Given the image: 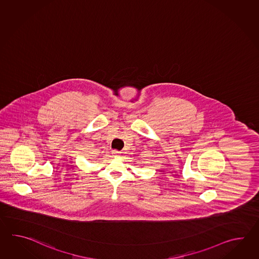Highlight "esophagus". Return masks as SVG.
<instances>
[{
  "label": "esophagus",
  "instance_id": "obj_1",
  "mask_svg": "<svg viewBox=\"0 0 259 259\" xmlns=\"http://www.w3.org/2000/svg\"><path fill=\"white\" fill-rule=\"evenodd\" d=\"M112 154H113L114 156H118V155L120 154V152H119V151H116V150H113V151H112Z\"/></svg>",
  "mask_w": 259,
  "mask_h": 259
}]
</instances>
